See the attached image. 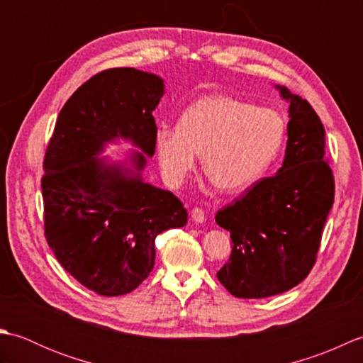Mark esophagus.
<instances>
[{
    "mask_svg": "<svg viewBox=\"0 0 363 363\" xmlns=\"http://www.w3.org/2000/svg\"><path fill=\"white\" fill-rule=\"evenodd\" d=\"M191 220L198 223V225H199V223L206 221V213H204L201 207H195V209H191Z\"/></svg>",
    "mask_w": 363,
    "mask_h": 363,
    "instance_id": "34e87169",
    "label": "esophagus"
}]
</instances>
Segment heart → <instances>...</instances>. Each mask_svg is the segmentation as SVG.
<instances>
[{
    "label": "heart",
    "instance_id": "obj_1",
    "mask_svg": "<svg viewBox=\"0 0 363 363\" xmlns=\"http://www.w3.org/2000/svg\"><path fill=\"white\" fill-rule=\"evenodd\" d=\"M287 123L273 107L230 95L199 98L182 112L179 128L160 126L154 146L160 172L179 186L201 152L203 169L215 187L237 191L251 186L279 154Z\"/></svg>",
    "mask_w": 363,
    "mask_h": 363
}]
</instances>
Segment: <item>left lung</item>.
<instances>
[{"instance_id": "left-lung-1", "label": "left lung", "mask_w": 363, "mask_h": 363, "mask_svg": "<svg viewBox=\"0 0 363 363\" xmlns=\"http://www.w3.org/2000/svg\"><path fill=\"white\" fill-rule=\"evenodd\" d=\"M276 89L290 103L282 167L215 217L234 243L217 277L237 298L273 296L303 282L317 260L334 204V174L320 117L287 87Z\"/></svg>"}]
</instances>
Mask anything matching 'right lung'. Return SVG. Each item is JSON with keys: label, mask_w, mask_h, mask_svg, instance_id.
I'll return each instance as SVG.
<instances>
[{"label": "right lung", "mask_w": 363, "mask_h": 363, "mask_svg": "<svg viewBox=\"0 0 363 363\" xmlns=\"http://www.w3.org/2000/svg\"><path fill=\"white\" fill-rule=\"evenodd\" d=\"M164 87L135 68L95 74L62 107L45 152L46 242L76 281L101 296L137 289L154 267L156 237L187 223L179 198L140 177L145 154L156 150L152 111ZM117 136L144 151L131 158L134 170L96 157Z\"/></svg>", "instance_id": "right-lung-1"}]
</instances>
